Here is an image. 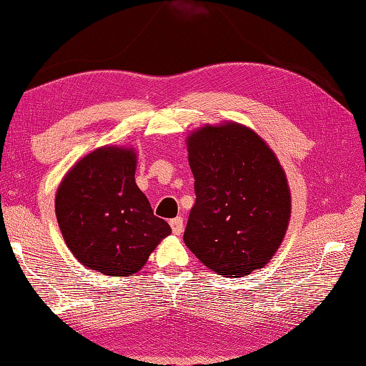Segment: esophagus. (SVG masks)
I'll return each mask as SVG.
<instances>
[{"instance_id": "1", "label": "esophagus", "mask_w": 366, "mask_h": 366, "mask_svg": "<svg viewBox=\"0 0 366 366\" xmlns=\"http://www.w3.org/2000/svg\"><path fill=\"white\" fill-rule=\"evenodd\" d=\"M170 227H172V232L177 234V236H180L183 232V218L177 217L174 219H170Z\"/></svg>"}]
</instances>
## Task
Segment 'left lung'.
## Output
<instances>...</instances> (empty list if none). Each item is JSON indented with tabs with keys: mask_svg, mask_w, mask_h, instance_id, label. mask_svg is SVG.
<instances>
[{
	"mask_svg": "<svg viewBox=\"0 0 366 366\" xmlns=\"http://www.w3.org/2000/svg\"><path fill=\"white\" fill-rule=\"evenodd\" d=\"M196 204L186 247L224 277L263 267L290 219V189L267 144L239 124L207 126L188 139Z\"/></svg>",
	"mask_w": 366,
	"mask_h": 366,
	"instance_id": "1",
	"label": "left lung"
}]
</instances>
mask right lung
<instances>
[{
    "instance_id": "obj_1",
    "label": "right lung",
    "mask_w": 366,
    "mask_h": 366,
    "mask_svg": "<svg viewBox=\"0 0 366 366\" xmlns=\"http://www.w3.org/2000/svg\"><path fill=\"white\" fill-rule=\"evenodd\" d=\"M135 164L132 149L100 148L68 172L55 196L61 236L76 259L112 277L139 271L170 234L135 183Z\"/></svg>"
}]
</instances>
